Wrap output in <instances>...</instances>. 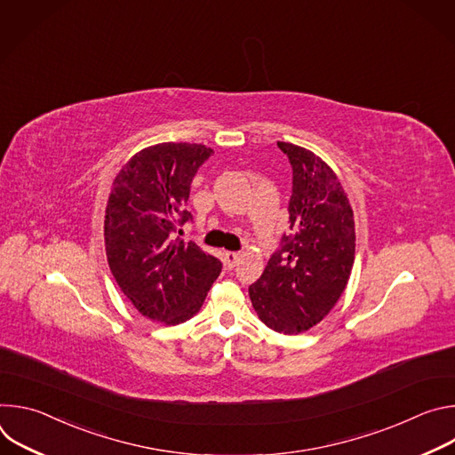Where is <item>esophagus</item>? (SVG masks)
Returning a JSON list of instances; mask_svg holds the SVG:
<instances>
[{"instance_id": "obj_1", "label": "esophagus", "mask_w": 455, "mask_h": 455, "mask_svg": "<svg viewBox=\"0 0 455 455\" xmlns=\"http://www.w3.org/2000/svg\"><path fill=\"white\" fill-rule=\"evenodd\" d=\"M239 261V253L237 251H225V265L228 268H234Z\"/></svg>"}]
</instances>
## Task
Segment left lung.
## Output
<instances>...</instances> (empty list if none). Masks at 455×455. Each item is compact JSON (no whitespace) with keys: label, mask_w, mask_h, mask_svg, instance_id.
Returning a JSON list of instances; mask_svg holds the SVG:
<instances>
[{"label":"left lung","mask_w":455,"mask_h":455,"mask_svg":"<svg viewBox=\"0 0 455 455\" xmlns=\"http://www.w3.org/2000/svg\"><path fill=\"white\" fill-rule=\"evenodd\" d=\"M293 169L291 237L248 288L257 316L277 333L299 335L326 318L344 293L355 263V218L347 194L320 156L277 142Z\"/></svg>","instance_id":"obj_1"}]
</instances>
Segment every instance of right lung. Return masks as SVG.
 <instances>
[{"instance_id":"add662e5","label":"right lung","mask_w":455,"mask_h":455,"mask_svg":"<svg viewBox=\"0 0 455 455\" xmlns=\"http://www.w3.org/2000/svg\"><path fill=\"white\" fill-rule=\"evenodd\" d=\"M212 155L204 144L164 142L129 158L113 180L104 216L109 270L139 313L165 326L196 315L221 263L176 239L190 183Z\"/></svg>"}]
</instances>
